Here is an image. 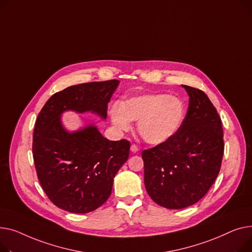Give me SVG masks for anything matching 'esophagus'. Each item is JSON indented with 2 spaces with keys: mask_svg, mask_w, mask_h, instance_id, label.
Instances as JSON below:
<instances>
[{
  "mask_svg": "<svg viewBox=\"0 0 252 252\" xmlns=\"http://www.w3.org/2000/svg\"><path fill=\"white\" fill-rule=\"evenodd\" d=\"M130 151H131L133 154H136V153L139 151V149H138V146H137L136 144H132L131 147H130Z\"/></svg>",
  "mask_w": 252,
  "mask_h": 252,
  "instance_id": "1",
  "label": "esophagus"
}]
</instances>
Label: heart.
Instances as JSON below:
<instances>
[{
	"label": "heart",
	"instance_id": "b5f03b06",
	"mask_svg": "<svg viewBox=\"0 0 252 252\" xmlns=\"http://www.w3.org/2000/svg\"><path fill=\"white\" fill-rule=\"evenodd\" d=\"M185 117V103L174 94H150L116 102L111 108L113 124L121 130L138 121L139 135L151 144H159L172 138L181 127Z\"/></svg>",
	"mask_w": 252,
	"mask_h": 252
}]
</instances>
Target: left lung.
<instances>
[{"label":"left lung","mask_w":252,"mask_h":252,"mask_svg":"<svg viewBox=\"0 0 252 252\" xmlns=\"http://www.w3.org/2000/svg\"><path fill=\"white\" fill-rule=\"evenodd\" d=\"M189 106L176 134L141 154L144 184L151 198L170 210L201 199L219 175L224 155L220 118L202 91L183 85Z\"/></svg>","instance_id":"8db88e82"}]
</instances>
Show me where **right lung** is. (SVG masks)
Returning <instances> with one entry per match:
<instances>
[{
	"label": "right lung",
	"instance_id": "obj_1",
	"mask_svg": "<svg viewBox=\"0 0 252 252\" xmlns=\"http://www.w3.org/2000/svg\"><path fill=\"white\" fill-rule=\"evenodd\" d=\"M119 84L113 79L73 85L53 94L39 112L32 154L38 181L58 208L74 214L96 210L111 195L114 177L129 158L130 141H110L88 125L67 132L64 111L93 112L107 118L108 102Z\"/></svg>",
	"mask_w": 252,
	"mask_h": 252
}]
</instances>
